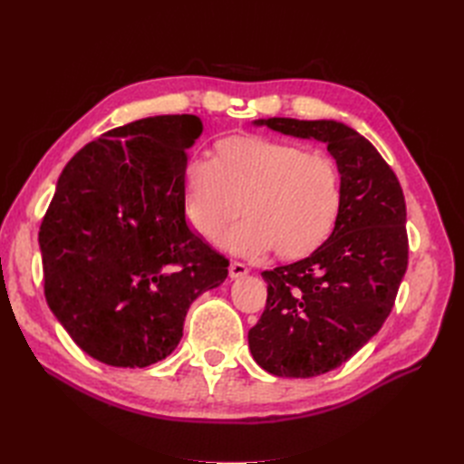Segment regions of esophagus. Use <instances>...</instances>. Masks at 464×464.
<instances>
[{
    "label": "esophagus",
    "mask_w": 464,
    "mask_h": 464,
    "mask_svg": "<svg viewBox=\"0 0 464 464\" xmlns=\"http://www.w3.org/2000/svg\"><path fill=\"white\" fill-rule=\"evenodd\" d=\"M230 278L232 280H236V278H242V276H246L247 273H249V269H247V266L244 265V263H230Z\"/></svg>",
    "instance_id": "obj_1"
}]
</instances>
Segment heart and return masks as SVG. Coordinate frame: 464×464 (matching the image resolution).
Instances as JSON below:
<instances>
[{"label": "heart", "instance_id": "1", "mask_svg": "<svg viewBox=\"0 0 464 464\" xmlns=\"http://www.w3.org/2000/svg\"><path fill=\"white\" fill-rule=\"evenodd\" d=\"M343 199L341 174L325 152L257 135L222 139L215 160L193 157L184 168V208L195 232L222 237L234 256L280 257L310 254L331 234Z\"/></svg>", "mask_w": 464, "mask_h": 464}]
</instances>
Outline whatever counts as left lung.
<instances>
[{
	"instance_id": "left-lung-1",
	"label": "left lung",
	"mask_w": 464,
	"mask_h": 464,
	"mask_svg": "<svg viewBox=\"0 0 464 464\" xmlns=\"http://www.w3.org/2000/svg\"><path fill=\"white\" fill-rule=\"evenodd\" d=\"M327 145L343 199L327 242L265 271L266 305L247 333L251 356L278 377H315L353 358L382 329L409 265L406 205L395 172L356 130L334 120H256Z\"/></svg>"
}]
</instances>
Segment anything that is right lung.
<instances>
[{"label":"right lung","instance_id":"obj_1","mask_svg":"<svg viewBox=\"0 0 464 464\" xmlns=\"http://www.w3.org/2000/svg\"><path fill=\"white\" fill-rule=\"evenodd\" d=\"M201 133L191 114L131 121L82 147L55 186L38 234L46 302L108 366L170 356L193 300L228 276L186 218V150Z\"/></svg>","mask_w":464,"mask_h":464}]
</instances>
